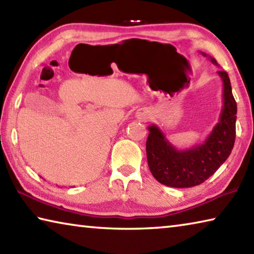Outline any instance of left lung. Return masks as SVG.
<instances>
[{"label": "left lung", "mask_w": 254, "mask_h": 254, "mask_svg": "<svg viewBox=\"0 0 254 254\" xmlns=\"http://www.w3.org/2000/svg\"><path fill=\"white\" fill-rule=\"evenodd\" d=\"M206 56L205 53H201ZM217 65L216 60L208 57ZM223 81V107L218 123L203 143L177 150L157 126L148 127L147 158L149 169L159 183L175 188L194 187L215 174L232 152L235 141L236 102L230 77L218 70Z\"/></svg>", "instance_id": "left-lung-1"}]
</instances>
